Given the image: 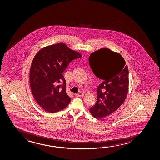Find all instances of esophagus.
I'll return each mask as SVG.
<instances>
[{
    "label": "esophagus",
    "mask_w": 160,
    "mask_h": 160,
    "mask_svg": "<svg viewBox=\"0 0 160 160\" xmlns=\"http://www.w3.org/2000/svg\"><path fill=\"white\" fill-rule=\"evenodd\" d=\"M75 96L76 97H82V96H84V93H82V92H79L77 94H75Z\"/></svg>",
    "instance_id": "1"
}]
</instances>
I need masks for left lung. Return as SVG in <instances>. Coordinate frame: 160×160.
<instances>
[{
    "label": "left lung",
    "instance_id": "left-lung-1",
    "mask_svg": "<svg viewBox=\"0 0 160 160\" xmlns=\"http://www.w3.org/2000/svg\"><path fill=\"white\" fill-rule=\"evenodd\" d=\"M89 62L93 73L102 79L97 90V100L89 109L93 117L100 119L124 102L129 89V70L122 55L107 48L92 53Z\"/></svg>",
    "mask_w": 160,
    "mask_h": 160
}]
</instances>
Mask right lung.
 Returning <instances> with one entry per match:
<instances>
[{"label":"right lung","instance_id":"1","mask_svg":"<svg viewBox=\"0 0 160 160\" xmlns=\"http://www.w3.org/2000/svg\"><path fill=\"white\" fill-rule=\"evenodd\" d=\"M82 55L64 43L48 46L33 58L30 72V84L33 97L48 112L64 109L71 102L66 92L63 72L72 60Z\"/></svg>","mask_w":160,"mask_h":160}]
</instances>
